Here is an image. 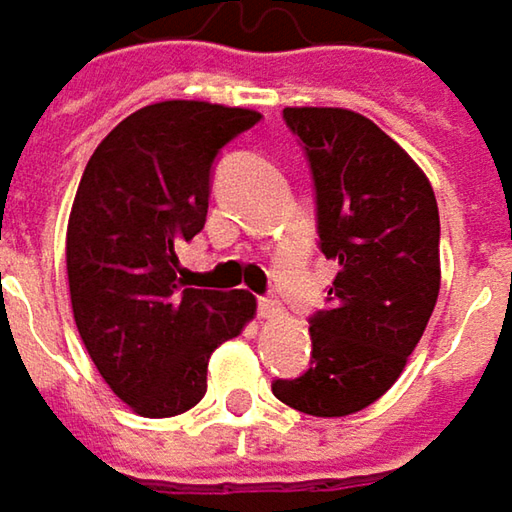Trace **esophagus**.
<instances>
[{
  "label": "esophagus",
  "instance_id": "obj_1",
  "mask_svg": "<svg viewBox=\"0 0 512 512\" xmlns=\"http://www.w3.org/2000/svg\"><path fill=\"white\" fill-rule=\"evenodd\" d=\"M279 314H282V308H279V302L273 296H262L259 299V317L270 320V317H279Z\"/></svg>",
  "mask_w": 512,
  "mask_h": 512
}]
</instances>
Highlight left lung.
<instances>
[{
    "mask_svg": "<svg viewBox=\"0 0 512 512\" xmlns=\"http://www.w3.org/2000/svg\"><path fill=\"white\" fill-rule=\"evenodd\" d=\"M317 192V233L337 276L311 317V369L273 395L317 418H343L392 389L441 291V221L421 167L369 117L285 109Z\"/></svg>",
    "mask_w": 512,
    "mask_h": 512,
    "instance_id": "left-lung-1",
    "label": "left lung"
}]
</instances>
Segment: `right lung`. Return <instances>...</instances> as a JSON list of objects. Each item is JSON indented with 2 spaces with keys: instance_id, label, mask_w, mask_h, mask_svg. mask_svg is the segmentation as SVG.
<instances>
[{
  "instance_id": "1",
  "label": "right lung",
  "mask_w": 512,
  "mask_h": 512,
  "mask_svg": "<svg viewBox=\"0 0 512 512\" xmlns=\"http://www.w3.org/2000/svg\"><path fill=\"white\" fill-rule=\"evenodd\" d=\"M259 117L201 100L143 106L80 178L65 236L74 322L100 377L143 418L192 409L210 354L256 314L247 291L187 288L178 247L204 230L218 152Z\"/></svg>"
}]
</instances>
